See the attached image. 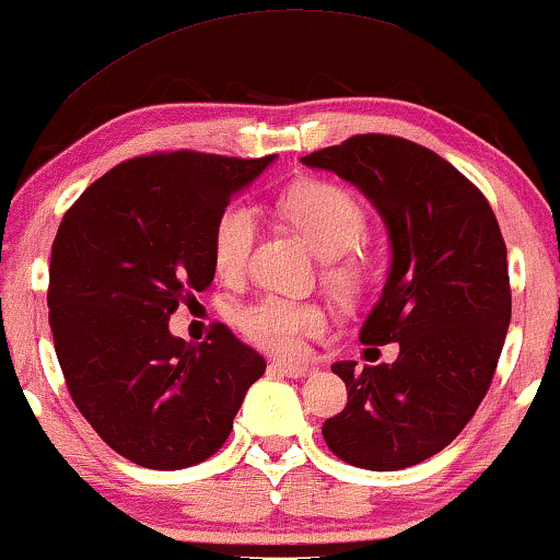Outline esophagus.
I'll list each match as a JSON object with an SVG mask.
<instances>
[{
  "label": "esophagus",
  "mask_w": 560,
  "mask_h": 560,
  "mask_svg": "<svg viewBox=\"0 0 560 560\" xmlns=\"http://www.w3.org/2000/svg\"><path fill=\"white\" fill-rule=\"evenodd\" d=\"M275 371H280V374H285L290 378H303L307 374H313V366L311 363H293V361H275L272 363Z\"/></svg>",
  "instance_id": "esophagus-1"
}]
</instances>
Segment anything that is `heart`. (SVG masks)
Masks as SVG:
<instances>
[{"mask_svg":"<svg viewBox=\"0 0 560 560\" xmlns=\"http://www.w3.org/2000/svg\"><path fill=\"white\" fill-rule=\"evenodd\" d=\"M282 212L293 222L320 257H338L351 249L366 232V214L346 189L326 182H305L282 199ZM255 212L247 205H230L217 217L209 253L214 272L222 280H237L245 272L255 242ZM353 265H338L330 278L340 285L353 280ZM245 338L270 353L295 355L305 348V338L326 328V313L313 303H295L285 298H265L237 315Z\"/></svg>","mask_w":560,"mask_h":560,"instance_id":"1","label":"heart"}]
</instances>
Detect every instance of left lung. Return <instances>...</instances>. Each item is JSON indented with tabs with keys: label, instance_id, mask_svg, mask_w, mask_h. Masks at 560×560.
<instances>
[{
	"label": "left lung",
	"instance_id": "8db88e82",
	"mask_svg": "<svg viewBox=\"0 0 560 560\" xmlns=\"http://www.w3.org/2000/svg\"><path fill=\"white\" fill-rule=\"evenodd\" d=\"M353 184L386 224L392 265L361 343H399L394 363H334L348 404L326 444L348 465L394 472L447 447L480 407L510 326L508 249L475 184L396 136H353L300 159Z\"/></svg>",
	"mask_w": 560,
	"mask_h": 560
}]
</instances>
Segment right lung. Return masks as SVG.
Wrapping results in <instances>:
<instances>
[{"mask_svg": "<svg viewBox=\"0 0 560 560\" xmlns=\"http://www.w3.org/2000/svg\"><path fill=\"white\" fill-rule=\"evenodd\" d=\"M275 161L174 151L131 159L62 217L50 260V328L65 384L101 440L151 469L222 447L265 359L226 326L172 336L184 298L212 285L217 217Z\"/></svg>", "mask_w": 560, "mask_h": 560, "instance_id": "add662e5", "label": "right lung"}]
</instances>
